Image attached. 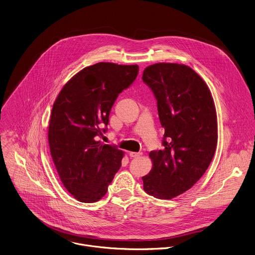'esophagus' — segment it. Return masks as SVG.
I'll return each mask as SVG.
<instances>
[{
  "mask_svg": "<svg viewBox=\"0 0 255 255\" xmlns=\"http://www.w3.org/2000/svg\"><path fill=\"white\" fill-rule=\"evenodd\" d=\"M129 155L131 157H140L142 155V153H136V152H130Z\"/></svg>",
  "mask_w": 255,
  "mask_h": 255,
  "instance_id": "1",
  "label": "esophagus"
}]
</instances>
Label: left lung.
<instances>
[{
    "mask_svg": "<svg viewBox=\"0 0 255 255\" xmlns=\"http://www.w3.org/2000/svg\"><path fill=\"white\" fill-rule=\"evenodd\" d=\"M142 79L153 91L164 129V148L149 153L153 167L142 177L144 190L172 199L190 189L213 159L218 142L215 103L203 79L186 65L155 63Z\"/></svg>",
    "mask_w": 255,
    "mask_h": 255,
    "instance_id": "8db88e82",
    "label": "left lung"
}]
</instances>
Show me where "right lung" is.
Returning <instances> with one entry per match:
<instances>
[{
	"label": "right lung",
	"instance_id": "1",
	"mask_svg": "<svg viewBox=\"0 0 255 255\" xmlns=\"http://www.w3.org/2000/svg\"><path fill=\"white\" fill-rule=\"evenodd\" d=\"M138 71V65L109 62L86 67L54 102L48 127L52 159L64 187L80 202L101 200L121 166L124 152L95 138L102 135L113 103Z\"/></svg>",
	"mask_w": 255,
	"mask_h": 255
}]
</instances>
